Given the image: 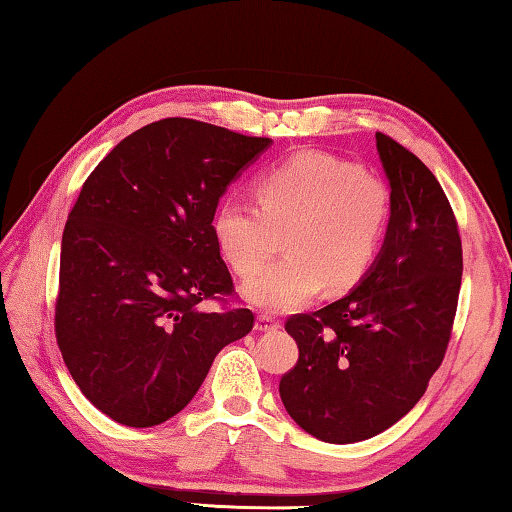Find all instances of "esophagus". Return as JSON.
Instances as JSON below:
<instances>
[{
    "label": "esophagus",
    "mask_w": 512,
    "mask_h": 512,
    "mask_svg": "<svg viewBox=\"0 0 512 512\" xmlns=\"http://www.w3.org/2000/svg\"><path fill=\"white\" fill-rule=\"evenodd\" d=\"M255 329L257 332H275V329H280V320L268 314H259L255 320Z\"/></svg>",
    "instance_id": "obj_1"
}]
</instances>
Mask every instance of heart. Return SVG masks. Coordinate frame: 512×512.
<instances>
[{
	"label": "heart",
	"mask_w": 512,
	"mask_h": 512,
	"mask_svg": "<svg viewBox=\"0 0 512 512\" xmlns=\"http://www.w3.org/2000/svg\"><path fill=\"white\" fill-rule=\"evenodd\" d=\"M257 202L225 198L212 237L232 271L250 277L285 240L288 257L244 284V298L284 314L314 300L325 284L345 291L370 271L391 219L384 180L323 151H300L259 173Z\"/></svg>",
	"instance_id": "obj_1"
}]
</instances>
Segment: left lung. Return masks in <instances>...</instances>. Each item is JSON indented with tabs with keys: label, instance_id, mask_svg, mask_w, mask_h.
<instances>
[{
	"label": "left lung",
	"instance_id": "1",
	"mask_svg": "<svg viewBox=\"0 0 512 512\" xmlns=\"http://www.w3.org/2000/svg\"><path fill=\"white\" fill-rule=\"evenodd\" d=\"M375 137L391 185L384 246L348 296L284 325L300 350L280 379L284 409L336 445L377 436L418 404L445 359L461 291V235L443 187L409 149Z\"/></svg>",
	"mask_w": 512,
	"mask_h": 512
}]
</instances>
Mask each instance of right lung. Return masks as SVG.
I'll return each mask as SVG.
<instances>
[{
    "mask_svg": "<svg viewBox=\"0 0 512 512\" xmlns=\"http://www.w3.org/2000/svg\"><path fill=\"white\" fill-rule=\"evenodd\" d=\"M268 137L169 117L121 140L69 212L60 246L56 341L81 393L144 429L192 402L216 354L253 329L212 237L225 189Z\"/></svg>",
    "mask_w": 512,
    "mask_h": 512,
    "instance_id": "add662e5",
    "label": "right lung"
}]
</instances>
